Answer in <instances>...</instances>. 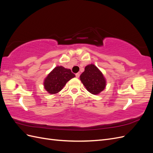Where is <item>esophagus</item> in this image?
I'll use <instances>...</instances> for the list:
<instances>
[{
	"label": "esophagus",
	"instance_id": "1",
	"mask_svg": "<svg viewBox=\"0 0 153 153\" xmlns=\"http://www.w3.org/2000/svg\"><path fill=\"white\" fill-rule=\"evenodd\" d=\"M76 78H79L80 77V73H76Z\"/></svg>",
	"mask_w": 153,
	"mask_h": 153
}]
</instances>
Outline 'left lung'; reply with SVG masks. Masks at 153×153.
<instances>
[{
  "label": "left lung",
  "mask_w": 153,
  "mask_h": 153,
  "mask_svg": "<svg viewBox=\"0 0 153 153\" xmlns=\"http://www.w3.org/2000/svg\"><path fill=\"white\" fill-rule=\"evenodd\" d=\"M80 78L86 89L94 95L100 94L106 85V81L102 72L93 64L85 66Z\"/></svg>",
  "instance_id": "obj_1"
}]
</instances>
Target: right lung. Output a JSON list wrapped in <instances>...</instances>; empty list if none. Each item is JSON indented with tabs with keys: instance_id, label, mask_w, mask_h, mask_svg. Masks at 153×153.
Listing matches in <instances>:
<instances>
[{
	"instance_id": "1",
	"label": "right lung",
	"mask_w": 153,
	"mask_h": 153,
	"mask_svg": "<svg viewBox=\"0 0 153 153\" xmlns=\"http://www.w3.org/2000/svg\"><path fill=\"white\" fill-rule=\"evenodd\" d=\"M75 76L71 69L61 66H56L45 78L44 88L49 94H57L63 89L69 80Z\"/></svg>"
}]
</instances>
